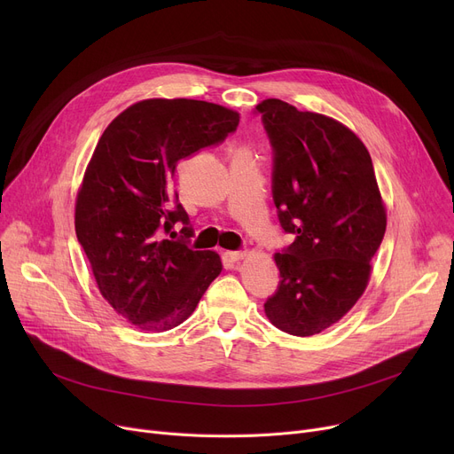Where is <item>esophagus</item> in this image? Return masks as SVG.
<instances>
[{
	"instance_id": "1",
	"label": "esophagus",
	"mask_w": 454,
	"mask_h": 454,
	"mask_svg": "<svg viewBox=\"0 0 454 454\" xmlns=\"http://www.w3.org/2000/svg\"><path fill=\"white\" fill-rule=\"evenodd\" d=\"M230 261H241V259H245L247 255H248V252L247 250H231V252H226L224 254Z\"/></svg>"
}]
</instances>
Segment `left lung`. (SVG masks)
Wrapping results in <instances>:
<instances>
[{"instance_id": "8db88e82", "label": "left lung", "mask_w": 454, "mask_h": 454, "mask_svg": "<svg viewBox=\"0 0 454 454\" xmlns=\"http://www.w3.org/2000/svg\"><path fill=\"white\" fill-rule=\"evenodd\" d=\"M274 149L272 193L294 243L274 254L281 281L265 315L281 331L311 337L363 296L387 230L373 163L351 129L281 99L261 101Z\"/></svg>"}]
</instances>
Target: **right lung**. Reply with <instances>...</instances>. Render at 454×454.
<instances>
[{
  "mask_svg": "<svg viewBox=\"0 0 454 454\" xmlns=\"http://www.w3.org/2000/svg\"><path fill=\"white\" fill-rule=\"evenodd\" d=\"M239 112L197 99H143L98 141L75 200V231L99 293L141 331H167L193 315L221 255L160 239L189 224L171 180L178 160L223 141ZM185 237L193 235L189 226Z\"/></svg>",
  "mask_w": 454,
  "mask_h": 454,
  "instance_id": "right-lung-1",
  "label": "right lung"
}]
</instances>
